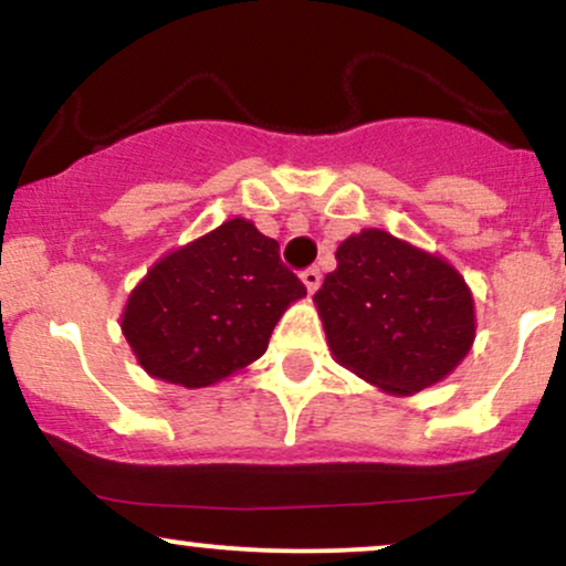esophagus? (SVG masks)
<instances>
[{
    "label": "esophagus",
    "instance_id": "34e87169",
    "mask_svg": "<svg viewBox=\"0 0 566 566\" xmlns=\"http://www.w3.org/2000/svg\"><path fill=\"white\" fill-rule=\"evenodd\" d=\"M302 283L307 285V294H315L317 289H321V270L317 268H310L302 272Z\"/></svg>",
    "mask_w": 566,
    "mask_h": 566
}]
</instances>
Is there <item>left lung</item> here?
Segmentation results:
<instances>
[{"instance_id": "obj_1", "label": "left lung", "mask_w": 566, "mask_h": 566, "mask_svg": "<svg viewBox=\"0 0 566 566\" xmlns=\"http://www.w3.org/2000/svg\"><path fill=\"white\" fill-rule=\"evenodd\" d=\"M315 307L334 360L387 395L448 378L476 336L474 294L448 259L365 228L336 249Z\"/></svg>"}]
</instances>
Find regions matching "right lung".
Wrapping results in <instances>:
<instances>
[{
  "label": "right lung",
  "instance_id": "right-lung-1",
  "mask_svg": "<svg viewBox=\"0 0 566 566\" xmlns=\"http://www.w3.org/2000/svg\"><path fill=\"white\" fill-rule=\"evenodd\" d=\"M304 296L277 241L235 217L153 262L126 296L122 334L150 378L203 389L259 360Z\"/></svg>",
  "mask_w": 566,
  "mask_h": 566
}]
</instances>
